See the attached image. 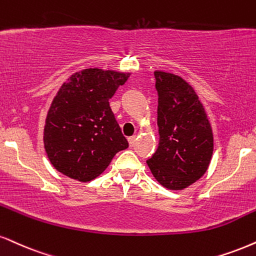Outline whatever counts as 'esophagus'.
I'll use <instances>...</instances> for the list:
<instances>
[{
    "instance_id": "esophagus-1",
    "label": "esophagus",
    "mask_w": 256,
    "mask_h": 256,
    "mask_svg": "<svg viewBox=\"0 0 256 256\" xmlns=\"http://www.w3.org/2000/svg\"><path fill=\"white\" fill-rule=\"evenodd\" d=\"M128 142H129V146L130 147H134L135 146V144H136V136H130L128 138Z\"/></svg>"
}]
</instances>
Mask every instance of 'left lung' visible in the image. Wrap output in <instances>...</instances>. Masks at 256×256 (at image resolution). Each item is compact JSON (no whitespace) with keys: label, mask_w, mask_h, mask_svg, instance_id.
Masks as SVG:
<instances>
[{"label":"left lung","mask_w":256,"mask_h":256,"mask_svg":"<svg viewBox=\"0 0 256 256\" xmlns=\"http://www.w3.org/2000/svg\"><path fill=\"white\" fill-rule=\"evenodd\" d=\"M159 147L147 165L159 184L184 190L209 168L214 134L203 104L180 76L156 71Z\"/></svg>","instance_id":"8db88e82"}]
</instances>
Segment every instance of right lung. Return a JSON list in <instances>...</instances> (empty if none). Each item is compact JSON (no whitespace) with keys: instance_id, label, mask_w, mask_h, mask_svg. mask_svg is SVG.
<instances>
[{"instance_id":"add662e5","label":"right lung","mask_w":256,"mask_h":256,"mask_svg":"<svg viewBox=\"0 0 256 256\" xmlns=\"http://www.w3.org/2000/svg\"><path fill=\"white\" fill-rule=\"evenodd\" d=\"M130 74L85 68L68 78L53 98L44 128V147L53 167L68 178H97L128 147L109 100Z\"/></svg>"}]
</instances>
